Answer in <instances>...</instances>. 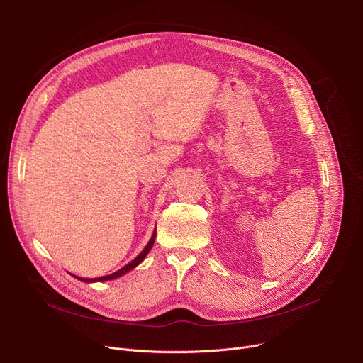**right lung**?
Here are the masks:
<instances>
[{"label": "right lung", "mask_w": 363, "mask_h": 363, "mask_svg": "<svg viewBox=\"0 0 363 363\" xmlns=\"http://www.w3.org/2000/svg\"><path fill=\"white\" fill-rule=\"evenodd\" d=\"M155 238H156V232L153 233V236H152V239L149 240V244H147V247L144 248L143 251H141V254L138 255V257H135V259H133L131 262H128L125 267H123L121 270H118V272H115V273H112V274H108V276H104V277H98V279H82L80 277V280H83V281H105V280H112V279H116V277H119V276H123V274H125L127 272H130L131 269H134L135 265H138L144 258H146V255L149 254V251L152 250V247H153V244H155ZM76 277V276H74ZM79 279V277H77Z\"/></svg>", "instance_id": "1"}]
</instances>
